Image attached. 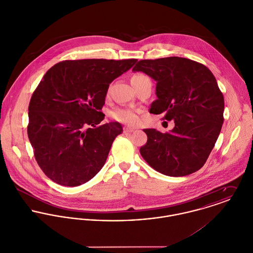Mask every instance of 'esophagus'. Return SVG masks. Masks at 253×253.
Wrapping results in <instances>:
<instances>
[{
	"mask_svg": "<svg viewBox=\"0 0 253 253\" xmlns=\"http://www.w3.org/2000/svg\"><path fill=\"white\" fill-rule=\"evenodd\" d=\"M124 130H125V132H132V131H134L135 130V128L134 127H131V126H126L125 128H124Z\"/></svg>",
	"mask_w": 253,
	"mask_h": 253,
	"instance_id": "obj_1",
	"label": "esophagus"
}]
</instances>
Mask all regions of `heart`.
Here are the masks:
<instances>
[{
    "label": "heart",
    "instance_id": "1",
    "mask_svg": "<svg viewBox=\"0 0 253 253\" xmlns=\"http://www.w3.org/2000/svg\"><path fill=\"white\" fill-rule=\"evenodd\" d=\"M140 76V75H135ZM112 117L124 124H135L138 120V112L134 108H118L111 113Z\"/></svg>",
    "mask_w": 253,
    "mask_h": 253
}]
</instances>
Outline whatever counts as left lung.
Listing matches in <instances>:
<instances>
[{
    "label": "left lung",
    "instance_id": "1",
    "mask_svg": "<svg viewBox=\"0 0 253 253\" xmlns=\"http://www.w3.org/2000/svg\"><path fill=\"white\" fill-rule=\"evenodd\" d=\"M156 81L157 99L150 113L174 121L170 132L147 128L140 154L155 170L185 176L199 170L213 149L224 122V97L205 65L178 56L140 60L132 69Z\"/></svg>",
    "mask_w": 253,
    "mask_h": 253
}]
</instances>
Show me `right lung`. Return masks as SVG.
I'll use <instances>...</instances> for the list:
<instances>
[{
  "mask_svg": "<svg viewBox=\"0 0 253 253\" xmlns=\"http://www.w3.org/2000/svg\"><path fill=\"white\" fill-rule=\"evenodd\" d=\"M137 59L65 60L52 66L37 86L28 108V137L39 167L68 187L93 178L123 132L118 122L100 124L109 84Z\"/></svg>",
  "mask_w": 253,
  "mask_h": 253,
  "instance_id": "obj_1",
  "label": "right lung"
}]
</instances>
